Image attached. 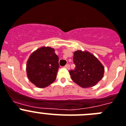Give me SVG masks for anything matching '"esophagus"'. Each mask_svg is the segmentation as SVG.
<instances>
[{
  "label": "esophagus",
  "instance_id": "34e87169",
  "mask_svg": "<svg viewBox=\"0 0 126 126\" xmlns=\"http://www.w3.org/2000/svg\"><path fill=\"white\" fill-rule=\"evenodd\" d=\"M65 67L66 69H69V68H70V65H69V64H66V65H65Z\"/></svg>",
  "mask_w": 126,
  "mask_h": 126
}]
</instances>
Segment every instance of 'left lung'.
Here are the masks:
<instances>
[{
  "label": "left lung",
  "mask_w": 126,
  "mask_h": 126,
  "mask_svg": "<svg viewBox=\"0 0 126 126\" xmlns=\"http://www.w3.org/2000/svg\"><path fill=\"white\" fill-rule=\"evenodd\" d=\"M73 62L76 67L69 71L73 81L83 88L94 87L103 78L105 67L94 55L87 51L74 52Z\"/></svg>",
  "instance_id": "1"
}]
</instances>
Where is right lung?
<instances>
[{
  "instance_id": "obj_1",
  "label": "right lung",
  "mask_w": 126,
  "mask_h": 126,
  "mask_svg": "<svg viewBox=\"0 0 126 126\" xmlns=\"http://www.w3.org/2000/svg\"><path fill=\"white\" fill-rule=\"evenodd\" d=\"M59 67V57L54 49L43 47L30 55L27 62V75L37 87L45 88L55 80Z\"/></svg>"
}]
</instances>
